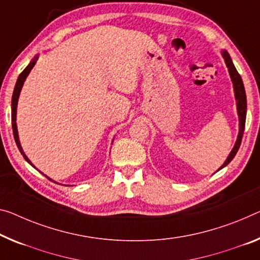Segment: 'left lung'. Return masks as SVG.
Segmentation results:
<instances>
[{"mask_svg":"<svg viewBox=\"0 0 260 260\" xmlns=\"http://www.w3.org/2000/svg\"><path fill=\"white\" fill-rule=\"evenodd\" d=\"M222 57L224 59L225 65L228 67V71H229L231 81H233L234 85V91H235V99H236V105H237V114H238V119H239V131H238V136H237V141L235 143V145L231 150V152L228 155L226 160L224 164L219 167V170H222L223 167H225L228 164H229L231 160H233L235 155H236L237 151L241 146L242 143V137L243 134H244V129H245V119H246V94H245V89H244V85H243L242 78L241 75L238 74V72L235 67L233 60H231L229 53L225 50L222 51ZM216 171V172H217Z\"/></svg>","mask_w":260,"mask_h":260,"instance_id":"8db88e82","label":"left lung"}]
</instances>
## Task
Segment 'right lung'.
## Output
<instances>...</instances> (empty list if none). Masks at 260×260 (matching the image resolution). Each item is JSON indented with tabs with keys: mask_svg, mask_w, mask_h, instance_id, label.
Returning a JSON list of instances; mask_svg holds the SVG:
<instances>
[{
	"mask_svg": "<svg viewBox=\"0 0 260 260\" xmlns=\"http://www.w3.org/2000/svg\"><path fill=\"white\" fill-rule=\"evenodd\" d=\"M38 59V55H36L35 59L30 61L29 65H27L24 71L22 72L21 74H19V77L17 79V81H16V85H15V88H14V93H13V99H11V124H13V131H14V138H15V142H16V145H17L19 152L23 154V157L25 160L30 164L31 166L32 165V162L30 161V159L26 157L25 153H24V151L21 146V143H19V138H18V131H17V124H16V114H17V103H18V98H19V94H21V90H22V87L24 85V81H25V79L29 73L31 72V70L34 69V66L36 65V61H37ZM35 167V166H34ZM36 169V167H35ZM47 179H50L47 175H45ZM52 180V179H50Z\"/></svg>",
	"mask_w": 260,
	"mask_h": 260,
	"instance_id": "1",
	"label": "right lung"
}]
</instances>
